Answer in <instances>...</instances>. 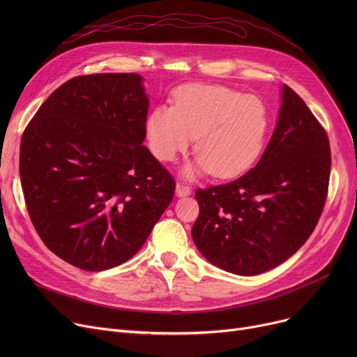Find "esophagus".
<instances>
[{"mask_svg":"<svg viewBox=\"0 0 357 357\" xmlns=\"http://www.w3.org/2000/svg\"><path fill=\"white\" fill-rule=\"evenodd\" d=\"M175 194H176V197H179V198L188 197V195H191V188H190V186L183 185V183H176Z\"/></svg>","mask_w":357,"mask_h":357,"instance_id":"1","label":"esophagus"}]
</instances>
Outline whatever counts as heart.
<instances>
[{"instance_id":"b5f03b06","label":"heart","mask_w":357,"mask_h":357,"mask_svg":"<svg viewBox=\"0 0 357 357\" xmlns=\"http://www.w3.org/2000/svg\"><path fill=\"white\" fill-rule=\"evenodd\" d=\"M271 127L265 101L221 85H190L175 96V105L156 107L146 121L152 153L174 162L195 142L198 156L182 167L194 181L207 174L234 178L257 162Z\"/></svg>"}]
</instances>
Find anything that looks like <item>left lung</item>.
Masks as SVG:
<instances>
[{"label":"left lung","instance_id":"1","mask_svg":"<svg viewBox=\"0 0 357 357\" xmlns=\"http://www.w3.org/2000/svg\"><path fill=\"white\" fill-rule=\"evenodd\" d=\"M273 135L246 175L198 190L192 240L214 266L255 276L284 264L314 231L328 190V137L307 104L280 88Z\"/></svg>","mask_w":357,"mask_h":357}]
</instances>
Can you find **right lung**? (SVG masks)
<instances>
[{
    "instance_id": "1",
    "label": "right lung",
    "mask_w": 357,
    "mask_h": 357,
    "mask_svg": "<svg viewBox=\"0 0 357 357\" xmlns=\"http://www.w3.org/2000/svg\"><path fill=\"white\" fill-rule=\"evenodd\" d=\"M149 97L137 73L65 82L20 144L31 222L49 250L89 272L133 257L171 204L175 181L143 146Z\"/></svg>"
}]
</instances>
